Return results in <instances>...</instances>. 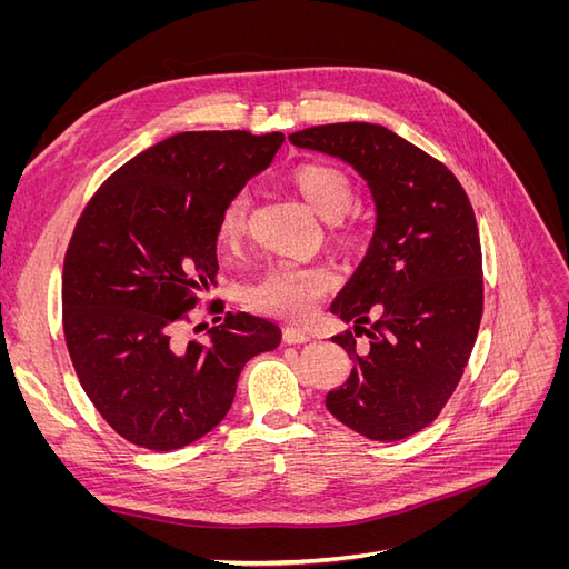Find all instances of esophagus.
I'll return each mask as SVG.
<instances>
[{
    "label": "esophagus",
    "mask_w": 569,
    "mask_h": 569,
    "mask_svg": "<svg viewBox=\"0 0 569 569\" xmlns=\"http://www.w3.org/2000/svg\"><path fill=\"white\" fill-rule=\"evenodd\" d=\"M282 339H284L287 343H306V341H311V335H306V332L297 330V327H284V330H282Z\"/></svg>",
    "instance_id": "1"
}]
</instances>
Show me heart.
<instances>
[{"mask_svg": "<svg viewBox=\"0 0 569 569\" xmlns=\"http://www.w3.org/2000/svg\"><path fill=\"white\" fill-rule=\"evenodd\" d=\"M297 192L303 197L316 216L327 222L347 213L356 189L351 178L332 163H303L291 173ZM249 226V194L239 192L230 199L220 216L218 234L226 244H234L247 234ZM332 287V272L320 266H280L249 289V303L256 311L278 316L284 320H306L316 313L327 289Z\"/></svg>", "mask_w": 569, "mask_h": 569, "instance_id": "obj_1", "label": "heart"}]
</instances>
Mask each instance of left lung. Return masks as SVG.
I'll return each instance as SVG.
<instances>
[{"label":"left lung","instance_id":"left-lung-1","mask_svg":"<svg viewBox=\"0 0 569 569\" xmlns=\"http://www.w3.org/2000/svg\"><path fill=\"white\" fill-rule=\"evenodd\" d=\"M289 142L349 163L377 211L363 261L330 306L353 322L332 337L353 370L325 406L372 441L406 439L451 399L479 332L485 282L470 199L441 161L382 126H316ZM360 331L366 350L355 347Z\"/></svg>","mask_w":569,"mask_h":569}]
</instances>
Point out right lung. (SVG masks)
Listing matches in <instances>:
<instances>
[{
    "label": "right lung",
    "mask_w": 569,
    "mask_h": 569,
    "mask_svg": "<svg viewBox=\"0 0 569 569\" xmlns=\"http://www.w3.org/2000/svg\"><path fill=\"white\" fill-rule=\"evenodd\" d=\"M282 142L180 132L120 166L84 206L63 261L66 347L101 418L134 446L176 451L209 435L247 360L278 349L280 327L249 313L216 318L206 341L182 343L178 325L216 284L222 211Z\"/></svg>",
    "instance_id": "obj_1"
}]
</instances>
